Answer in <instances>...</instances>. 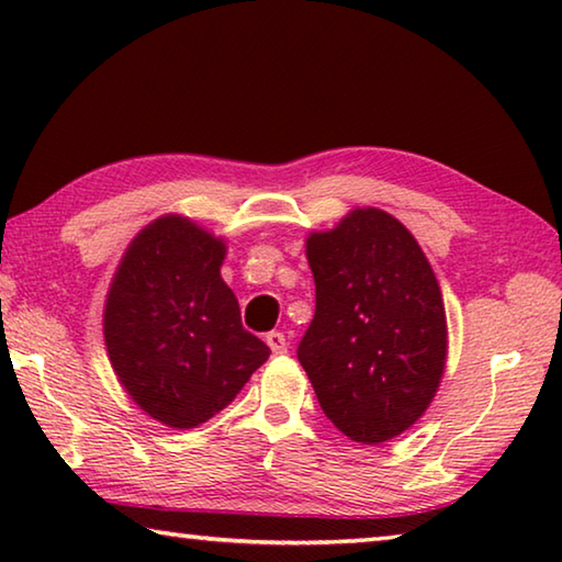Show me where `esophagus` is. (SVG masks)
I'll use <instances>...</instances> for the list:
<instances>
[{
  "mask_svg": "<svg viewBox=\"0 0 562 562\" xmlns=\"http://www.w3.org/2000/svg\"><path fill=\"white\" fill-rule=\"evenodd\" d=\"M268 347L272 349V355H288V339H284L282 331H270Z\"/></svg>",
  "mask_w": 562,
  "mask_h": 562,
  "instance_id": "34e87169",
  "label": "esophagus"
}]
</instances>
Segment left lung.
<instances>
[{
  "mask_svg": "<svg viewBox=\"0 0 562 562\" xmlns=\"http://www.w3.org/2000/svg\"><path fill=\"white\" fill-rule=\"evenodd\" d=\"M315 317L297 359L322 412L351 441L376 446L414 426L446 367L439 282L414 235L379 207H357L307 237Z\"/></svg>",
  "mask_w": 562,
  "mask_h": 562,
  "instance_id": "left-lung-1",
  "label": "left lung"
}]
</instances>
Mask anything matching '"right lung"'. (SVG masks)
<instances>
[{
	"instance_id": "1",
	"label": "right lung",
	"mask_w": 562,
	"mask_h": 562,
	"mask_svg": "<svg viewBox=\"0 0 562 562\" xmlns=\"http://www.w3.org/2000/svg\"><path fill=\"white\" fill-rule=\"evenodd\" d=\"M223 260L221 237L164 215L133 237L113 274L103 310L111 367L133 402L170 429L223 412L270 357L243 327Z\"/></svg>"
}]
</instances>
